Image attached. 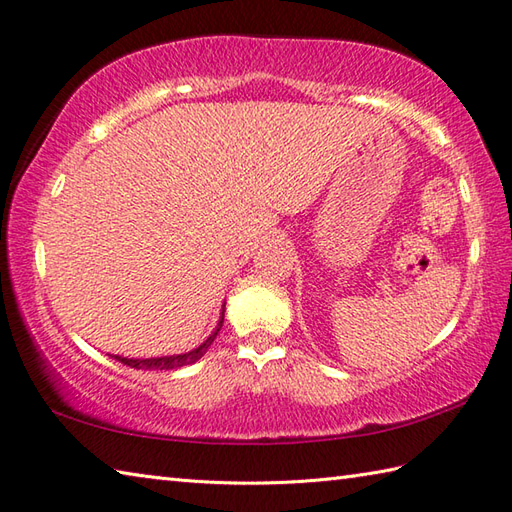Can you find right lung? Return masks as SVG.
Here are the masks:
<instances>
[{
  "label": "right lung",
  "mask_w": 512,
  "mask_h": 512,
  "mask_svg": "<svg viewBox=\"0 0 512 512\" xmlns=\"http://www.w3.org/2000/svg\"><path fill=\"white\" fill-rule=\"evenodd\" d=\"M224 323V312H222V319L220 323H217V330L206 339L200 347H195V350L187 352V354H176V356H160V358H121V356H114L116 361H121L123 365H129L134 369H176V367H182V365H189V363H195L198 358L209 350V345L215 341L217 332H220Z\"/></svg>",
  "instance_id": "obj_1"
}]
</instances>
